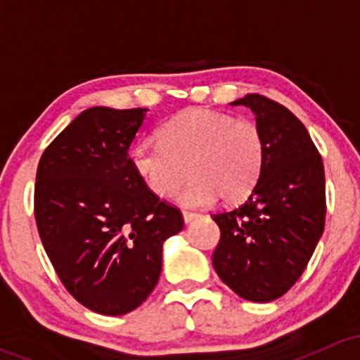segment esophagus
I'll use <instances>...</instances> for the list:
<instances>
[{
  "mask_svg": "<svg viewBox=\"0 0 360 360\" xmlns=\"http://www.w3.org/2000/svg\"><path fill=\"white\" fill-rule=\"evenodd\" d=\"M183 217H184V223H191V221L193 219H197L198 217V214H195V212H188V210H184L183 212Z\"/></svg>",
  "mask_w": 360,
  "mask_h": 360,
  "instance_id": "34e87169",
  "label": "esophagus"
}]
</instances>
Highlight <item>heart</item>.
Here are the masks:
<instances>
[{"label":"heart","mask_w":360,"mask_h":360,"mask_svg":"<svg viewBox=\"0 0 360 360\" xmlns=\"http://www.w3.org/2000/svg\"><path fill=\"white\" fill-rule=\"evenodd\" d=\"M264 137L256 122L230 112L191 108L167 120L158 143L143 141L130 150V165L158 198L181 191L184 207L244 200L264 165Z\"/></svg>","instance_id":"obj_1"}]
</instances>
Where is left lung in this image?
Masks as SVG:
<instances>
[{
  "label": "left lung",
  "instance_id": "left-lung-1",
  "mask_svg": "<svg viewBox=\"0 0 360 360\" xmlns=\"http://www.w3.org/2000/svg\"><path fill=\"white\" fill-rule=\"evenodd\" d=\"M248 106L264 137V165L248 200L212 214L221 230L212 264L233 292L268 303L296 284L326 223L324 163L303 123L259 94Z\"/></svg>",
  "mask_w": 360,
  "mask_h": 360
}]
</instances>
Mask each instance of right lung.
<instances>
[{"label": "right lung", "mask_w": 360, "mask_h": 360, "mask_svg": "<svg viewBox=\"0 0 360 360\" xmlns=\"http://www.w3.org/2000/svg\"><path fill=\"white\" fill-rule=\"evenodd\" d=\"M144 108H90L43 151L36 172L39 238L68 292L89 310L123 315L157 288L163 242L184 226L130 165Z\"/></svg>", "instance_id": "add662e5"}]
</instances>
